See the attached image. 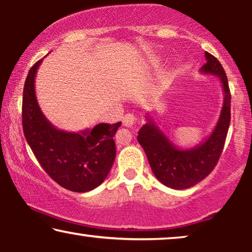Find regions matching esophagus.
<instances>
[{
	"label": "esophagus",
	"mask_w": 252,
	"mask_h": 252,
	"mask_svg": "<svg viewBox=\"0 0 252 252\" xmlns=\"http://www.w3.org/2000/svg\"><path fill=\"white\" fill-rule=\"evenodd\" d=\"M135 117L133 115H130V113H127L123 117V125L125 127H133L134 124H135Z\"/></svg>",
	"instance_id": "obj_1"
}]
</instances>
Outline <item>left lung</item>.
I'll use <instances>...</instances> for the list:
<instances>
[{
	"instance_id": "8db88e82",
	"label": "left lung",
	"mask_w": 252,
	"mask_h": 252,
	"mask_svg": "<svg viewBox=\"0 0 252 252\" xmlns=\"http://www.w3.org/2000/svg\"><path fill=\"white\" fill-rule=\"evenodd\" d=\"M205 58L206 63L199 71L218 77L223 92L221 111L212 133L197 146L182 149L168 139L154 117L147 113V123L137 135L155 177L166 187L178 190L197 185L211 173L222 153L230 123V92L225 70L211 54L205 53Z\"/></svg>"
}]
</instances>
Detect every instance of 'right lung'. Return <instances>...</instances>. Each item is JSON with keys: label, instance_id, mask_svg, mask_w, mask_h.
<instances>
[{"label": "right lung", "instance_id": "right-lung-1", "mask_svg": "<svg viewBox=\"0 0 252 252\" xmlns=\"http://www.w3.org/2000/svg\"><path fill=\"white\" fill-rule=\"evenodd\" d=\"M42 61L31 67L24 85V135L54 181L71 191L93 190L111 170L116 158L113 136L122 123L97 124L78 133L56 128L41 111L35 95V75Z\"/></svg>", "mask_w": 252, "mask_h": 252}]
</instances>
